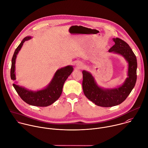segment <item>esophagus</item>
I'll use <instances>...</instances> for the list:
<instances>
[{
  "label": "esophagus",
  "mask_w": 148,
  "mask_h": 148,
  "mask_svg": "<svg viewBox=\"0 0 148 148\" xmlns=\"http://www.w3.org/2000/svg\"><path fill=\"white\" fill-rule=\"evenodd\" d=\"M76 66L78 69H82L83 68V64L82 62H77L76 64Z\"/></svg>",
  "instance_id": "34e87169"
}]
</instances>
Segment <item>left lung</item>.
Wrapping results in <instances>:
<instances>
[{"mask_svg": "<svg viewBox=\"0 0 148 148\" xmlns=\"http://www.w3.org/2000/svg\"><path fill=\"white\" fill-rule=\"evenodd\" d=\"M114 45L109 52L123 56L128 62L127 77L123 84L113 88H104L98 85L88 71H83V90L85 96L96 105L112 107L122 103L134 88L136 81V58L129 45L119 38H113Z\"/></svg>", "mask_w": 148, "mask_h": 148, "instance_id": "8db88e82", "label": "left lung"}]
</instances>
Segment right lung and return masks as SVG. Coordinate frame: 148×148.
Listing matches in <instances>:
<instances>
[{
    "label": "right lung",
    "instance_id": "obj_1",
    "mask_svg": "<svg viewBox=\"0 0 148 148\" xmlns=\"http://www.w3.org/2000/svg\"><path fill=\"white\" fill-rule=\"evenodd\" d=\"M32 38L31 36L25 37L16 49L12 60L10 76L13 80L16 77V60L24 43ZM73 68L72 65L61 68L58 69L49 84L44 88L38 91L28 90L16 83H13V87L21 99L29 105L36 106H47L56 101L61 96L62 88L65 80L72 73Z\"/></svg>",
    "mask_w": 148,
    "mask_h": 148
}]
</instances>
